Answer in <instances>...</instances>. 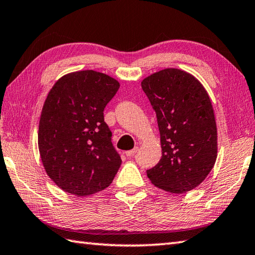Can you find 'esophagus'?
Segmentation results:
<instances>
[{
    "label": "esophagus",
    "instance_id": "1",
    "mask_svg": "<svg viewBox=\"0 0 255 255\" xmlns=\"http://www.w3.org/2000/svg\"><path fill=\"white\" fill-rule=\"evenodd\" d=\"M138 151V147H136V148H133L132 150H129V151H126V155L128 156V158H130V156H133L134 155V153H136Z\"/></svg>",
    "mask_w": 255,
    "mask_h": 255
}]
</instances>
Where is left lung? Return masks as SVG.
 I'll use <instances>...</instances> for the list:
<instances>
[{
    "mask_svg": "<svg viewBox=\"0 0 255 255\" xmlns=\"http://www.w3.org/2000/svg\"><path fill=\"white\" fill-rule=\"evenodd\" d=\"M155 111L162 156L147 170L151 183L183 194L202 183L217 159V126L208 93L183 70L169 68L142 80Z\"/></svg>",
    "mask_w": 255,
    "mask_h": 255,
    "instance_id": "left-lung-1",
    "label": "left lung"
}]
</instances>
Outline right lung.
I'll return each mask as SVG.
<instances>
[{
	"label": "right lung",
	"instance_id": "right-lung-1",
	"mask_svg": "<svg viewBox=\"0 0 255 255\" xmlns=\"http://www.w3.org/2000/svg\"><path fill=\"white\" fill-rule=\"evenodd\" d=\"M118 81L93 70L63 75L41 111L38 148L48 176L62 191L88 196L111 185L122 164L104 122Z\"/></svg>",
	"mask_w": 255,
	"mask_h": 255
}]
</instances>
